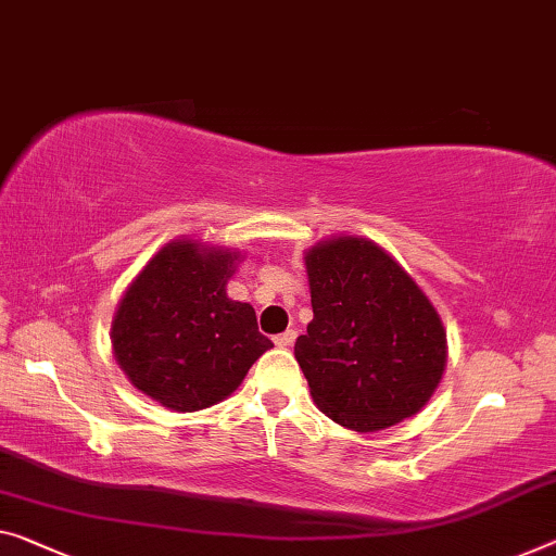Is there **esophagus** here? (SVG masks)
I'll return each mask as SVG.
<instances>
[{"label": "esophagus", "instance_id": "obj_1", "mask_svg": "<svg viewBox=\"0 0 556 556\" xmlns=\"http://www.w3.org/2000/svg\"><path fill=\"white\" fill-rule=\"evenodd\" d=\"M295 338H298L295 330H286V332H280V336H276V345L288 348V345L295 343Z\"/></svg>", "mask_w": 556, "mask_h": 556}]
</instances>
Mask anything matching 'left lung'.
Masks as SVG:
<instances>
[{
	"label": "left lung",
	"instance_id": "left-lung-1",
	"mask_svg": "<svg viewBox=\"0 0 556 556\" xmlns=\"http://www.w3.org/2000/svg\"><path fill=\"white\" fill-rule=\"evenodd\" d=\"M313 320L295 340L313 400L355 432L420 413L445 370L440 315L397 261L343 236L305 255Z\"/></svg>",
	"mask_w": 556,
	"mask_h": 556
}]
</instances>
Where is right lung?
<instances>
[{
	"mask_svg": "<svg viewBox=\"0 0 556 556\" xmlns=\"http://www.w3.org/2000/svg\"><path fill=\"white\" fill-rule=\"evenodd\" d=\"M236 255L168 243L118 303L111 343L129 380L156 403L193 413L230 395L273 348L249 303L230 301Z\"/></svg>",
	"mask_w": 556,
	"mask_h": 556,
	"instance_id": "1",
	"label": "right lung"
}]
</instances>
